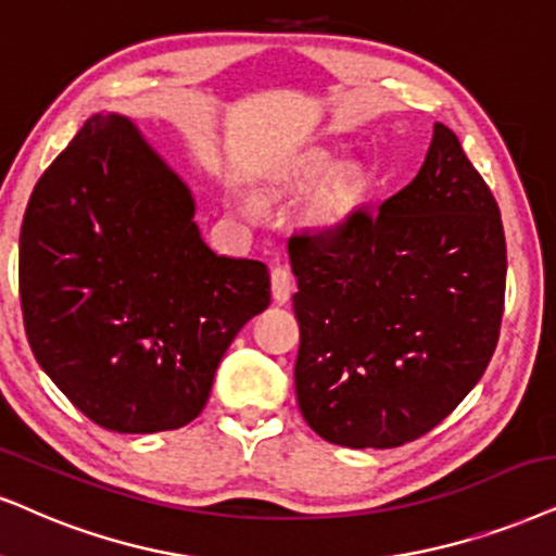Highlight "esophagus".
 <instances>
[{
	"label": "esophagus",
	"instance_id": "34e87169",
	"mask_svg": "<svg viewBox=\"0 0 556 556\" xmlns=\"http://www.w3.org/2000/svg\"><path fill=\"white\" fill-rule=\"evenodd\" d=\"M292 294V274L287 266H274L271 269V298L277 302H287Z\"/></svg>",
	"mask_w": 556,
	"mask_h": 556
}]
</instances>
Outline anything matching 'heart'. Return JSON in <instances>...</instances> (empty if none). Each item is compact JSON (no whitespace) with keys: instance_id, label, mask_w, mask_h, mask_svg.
Here are the masks:
<instances>
[{"instance_id":"b5f03b06","label":"heart","mask_w":556,"mask_h":556,"mask_svg":"<svg viewBox=\"0 0 556 556\" xmlns=\"http://www.w3.org/2000/svg\"><path fill=\"white\" fill-rule=\"evenodd\" d=\"M320 194L311 207V223L318 230H336L362 205L369 192V174L359 164H339L328 149H307L282 168L279 179L269 187L271 194H290L311 189L325 179Z\"/></svg>"}]
</instances>
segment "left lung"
<instances>
[{
	"label": "left lung",
	"instance_id": "1",
	"mask_svg": "<svg viewBox=\"0 0 556 556\" xmlns=\"http://www.w3.org/2000/svg\"><path fill=\"white\" fill-rule=\"evenodd\" d=\"M287 249L294 392L320 439L403 446L480 382L503 318L505 236L493 192L444 123L416 179L382 207Z\"/></svg>",
	"mask_w": 556,
	"mask_h": 556
}]
</instances>
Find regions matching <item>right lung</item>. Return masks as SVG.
I'll return each instance as SVG.
<instances>
[{"label": "right lung", "instance_id": "right-lung-1", "mask_svg": "<svg viewBox=\"0 0 556 556\" xmlns=\"http://www.w3.org/2000/svg\"><path fill=\"white\" fill-rule=\"evenodd\" d=\"M197 202L138 123L91 115L46 168L20 230V300L40 367L117 433L187 426L236 333L269 305V271L220 256Z\"/></svg>", "mask_w": 556, "mask_h": 556}]
</instances>
